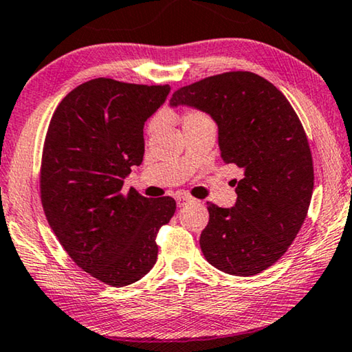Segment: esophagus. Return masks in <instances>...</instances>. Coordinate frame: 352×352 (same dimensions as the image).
<instances>
[{
  "label": "esophagus",
  "mask_w": 352,
  "mask_h": 352,
  "mask_svg": "<svg viewBox=\"0 0 352 352\" xmlns=\"http://www.w3.org/2000/svg\"><path fill=\"white\" fill-rule=\"evenodd\" d=\"M176 203H177V207H184V206H187L190 203H195V199L190 198V197H177Z\"/></svg>",
  "instance_id": "esophagus-1"
}]
</instances>
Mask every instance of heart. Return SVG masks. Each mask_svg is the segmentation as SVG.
Wrapping results in <instances>:
<instances>
[{"label": "heart", "mask_w": 352, "mask_h": 352, "mask_svg": "<svg viewBox=\"0 0 352 352\" xmlns=\"http://www.w3.org/2000/svg\"><path fill=\"white\" fill-rule=\"evenodd\" d=\"M203 120H209L206 113H203L201 111H197V109H188V111L184 112L182 115V122L184 126L190 124V123H195V122H203ZM154 129V123H149L148 124V132H151Z\"/></svg>", "instance_id": "obj_1"}]
</instances>
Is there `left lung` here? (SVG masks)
<instances>
[{
	"mask_svg": "<svg viewBox=\"0 0 352 352\" xmlns=\"http://www.w3.org/2000/svg\"><path fill=\"white\" fill-rule=\"evenodd\" d=\"M171 106L204 111L218 124L224 164L243 168L237 203H207L199 246L210 265L254 276L285 254L307 217L314 162L306 131L279 89L251 72H228L177 89Z\"/></svg>",
	"mask_w": 352,
	"mask_h": 352,
	"instance_id": "left-lung-1",
	"label": "left lung"
}]
</instances>
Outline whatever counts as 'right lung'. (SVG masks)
Listing matches in <instances>:
<instances>
[{
	"instance_id": "add662e5",
	"label": "right lung",
	"mask_w": 352,
	"mask_h": 352,
	"mask_svg": "<svg viewBox=\"0 0 352 352\" xmlns=\"http://www.w3.org/2000/svg\"><path fill=\"white\" fill-rule=\"evenodd\" d=\"M170 85L96 78L73 89L46 131L40 198L51 229L85 273L112 287L142 279L157 261L159 229L176 201L123 192L145 153L143 126Z\"/></svg>"
}]
</instances>
